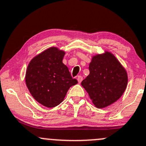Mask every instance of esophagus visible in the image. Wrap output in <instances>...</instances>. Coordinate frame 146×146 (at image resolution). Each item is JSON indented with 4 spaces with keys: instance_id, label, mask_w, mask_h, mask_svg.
Listing matches in <instances>:
<instances>
[{
    "instance_id": "1",
    "label": "esophagus",
    "mask_w": 146,
    "mask_h": 146,
    "mask_svg": "<svg viewBox=\"0 0 146 146\" xmlns=\"http://www.w3.org/2000/svg\"><path fill=\"white\" fill-rule=\"evenodd\" d=\"M82 79H83V78H82V76H78L77 80H78V82H79V83H80V82H82Z\"/></svg>"
}]
</instances>
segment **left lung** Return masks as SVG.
Returning a JSON list of instances; mask_svg holds the SVG:
<instances>
[{"instance_id":"obj_1","label":"left lung","mask_w":146,"mask_h":146,"mask_svg":"<svg viewBox=\"0 0 146 146\" xmlns=\"http://www.w3.org/2000/svg\"><path fill=\"white\" fill-rule=\"evenodd\" d=\"M89 70L90 74L81 85L96 108L111 105L125 92L128 82L127 73L113 54L105 51L93 56Z\"/></svg>"}]
</instances>
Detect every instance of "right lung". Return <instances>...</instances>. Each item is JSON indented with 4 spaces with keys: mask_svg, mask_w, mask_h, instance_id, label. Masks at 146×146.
<instances>
[{
    "mask_svg": "<svg viewBox=\"0 0 146 146\" xmlns=\"http://www.w3.org/2000/svg\"><path fill=\"white\" fill-rule=\"evenodd\" d=\"M64 55V50L50 47L34 56L26 71V84L31 94L47 108L60 104L69 88L78 83L63 64Z\"/></svg>",
    "mask_w": 146,
    "mask_h": 146,
    "instance_id": "add662e5",
    "label": "right lung"
}]
</instances>
